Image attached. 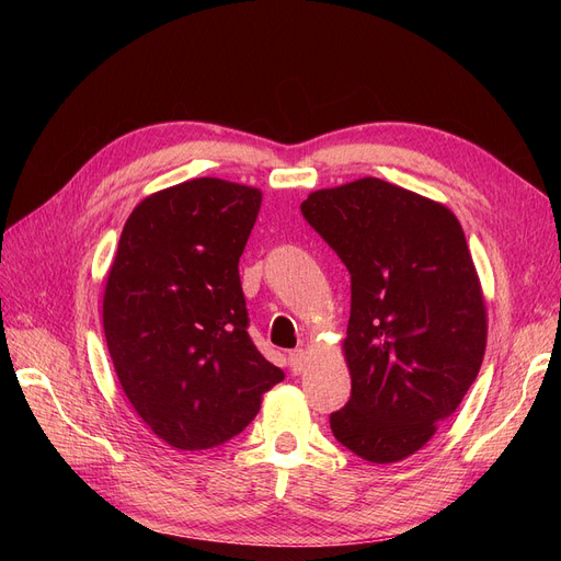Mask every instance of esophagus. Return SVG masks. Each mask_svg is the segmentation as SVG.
<instances>
[{
    "mask_svg": "<svg viewBox=\"0 0 561 561\" xmlns=\"http://www.w3.org/2000/svg\"><path fill=\"white\" fill-rule=\"evenodd\" d=\"M288 366H290V370L296 373V375L305 373V368H307V352L302 347L290 350L288 352Z\"/></svg>",
    "mask_w": 561,
    "mask_h": 561,
    "instance_id": "34e87169",
    "label": "esophagus"
}]
</instances>
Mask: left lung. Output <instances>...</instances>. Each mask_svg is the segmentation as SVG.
Segmentation results:
<instances>
[{"label":"left lung","mask_w":561,"mask_h":561,"mask_svg":"<svg viewBox=\"0 0 561 561\" xmlns=\"http://www.w3.org/2000/svg\"><path fill=\"white\" fill-rule=\"evenodd\" d=\"M305 220L350 273L339 444L370 463L421 450L455 414L486 347V307L466 236L448 206L377 176L311 193Z\"/></svg>","instance_id":"1"}]
</instances>
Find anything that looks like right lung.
<instances>
[{
	"label": "right lung",
	"instance_id": "add662e5",
	"mask_svg": "<svg viewBox=\"0 0 561 561\" xmlns=\"http://www.w3.org/2000/svg\"><path fill=\"white\" fill-rule=\"evenodd\" d=\"M261 191L199 176L145 197L104 288V336L136 414L176 450L241 434L284 379L254 347L239 259Z\"/></svg>",
	"mask_w": 561,
	"mask_h": 561
}]
</instances>
